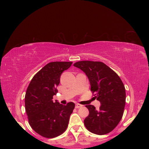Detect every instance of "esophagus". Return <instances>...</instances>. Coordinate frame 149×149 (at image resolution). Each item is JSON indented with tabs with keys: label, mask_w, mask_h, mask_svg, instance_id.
Returning <instances> with one entry per match:
<instances>
[{
	"label": "esophagus",
	"mask_w": 149,
	"mask_h": 149,
	"mask_svg": "<svg viewBox=\"0 0 149 149\" xmlns=\"http://www.w3.org/2000/svg\"><path fill=\"white\" fill-rule=\"evenodd\" d=\"M82 107V105L79 104H76V106H75V108H76V109H78V108H80Z\"/></svg>",
	"instance_id": "esophagus-1"
}]
</instances>
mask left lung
<instances>
[{"label": "left lung", "mask_w": 149, "mask_h": 149, "mask_svg": "<svg viewBox=\"0 0 149 149\" xmlns=\"http://www.w3.org/2000/svg\"><path fill=\"white\" fill-rule=\"evenodd\" d=\"M73 65L86 74L94 97L101 102L98 110L93 105L86 106L89 112L84 120L85 127L97 135L109 133L123 116L125 89L123 81L116 72L101 61H81Z\"/></svg>", "instance_id": "1"}]
</instances>
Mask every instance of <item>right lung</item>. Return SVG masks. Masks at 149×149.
<instances>
[{
	"label": "right lung",
	"mask_w": 149,
	"mask_h": 149,
	"mask_svg": "<svg viewBox=\"0 0 149 149\" xmlns=\"http://www.w3.org/2000/svg\"><path fill=\"white\" fill-rule=\"evenodd\" d=\"M72 62L49 63L31 80L25 96V106L29 123L37 134L46 138H54L63 133L68 125L75 104L66 106L53 96L56 94L61 73L69 68Z\"/></svg>",
	"instance_id": "1"
}]
</instances>
